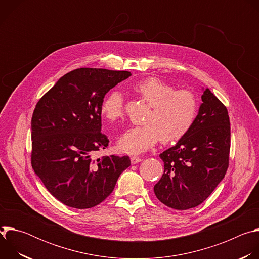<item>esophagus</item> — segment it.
I'll return each instance as SVG.
<instances>
[{
    "mask_svg": "<svg viewBox=\"0 0 259 259\" xmlns=\"http://www.w3.org/2000/svg\"><path fill=\"white\" fill-rule=\"evenodd\" d=\"M130 160H131V163H132V164H137V163H139V162L142 161L141 157H137V156H132V157L130 158Z\"/></svg>",
    "mask_w": 259,
    "mask_h": 259,
    "instance_id": "1",
    "label": "esophagus"
}]
</instances>
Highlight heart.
Masks as SVG:
<instances>
[{"label":"heart","mask_w":259,"mask_h":259,"mask_svg":"<svg viewBox=\"0 0 259 259\" xmlns=\"http://www.w3.org/2000/svg\"><path fill=\"white\" fill-rule=\"evenodd\" d=\"M134 90L152 106L143 126L126 130L118 140L119 149L128 154H140L152 147L161 138L163 142H174L186 135L194 125L199 101L189 90L176 88L158 78H146L134 85ZM100 112L112 123L124 116V98L119 90H113L103 98Z\"/></svg>","instance_id":"obj_1"}]
</instances>
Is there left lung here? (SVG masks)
Wrapping results in <instances>:
<instances>
[{"mask_svg": "<svg viewBox=\"0 0 259 259\" xmlns=\"http://www.w3.org/2000/svg\"><path fill=\"white\" fill-rule=\"evenodd\" d=\"M230 149L228 109L206 88L190 131L160 155L164 174L154 187L156 197L176 210L202 204L224 179Z\"/></svg>", "mask_w": 259, "mask_h": 259, "instance_id": "1", "label": "left lung"}]
</instances>
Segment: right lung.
<instances>
[{
	"mask_svg": "<svg viewBox=\"0 0 259 259\" xmlns=\"http://www.w3.org/2000/svg\"><path fill=\"white\" fill-rule=\"evenodd\" d=\"M130 76L126 70L73 69L35 105L31 166L48 192L68 207L87 209L100 204L131 164L128 156L92 158L109 142L101 133V102Z\"/></svg>",
	"mask_w": 259,
	"mask_h": 259,
	"instance_id": "right-lung-1",
	"label": "right lung"
}]
</instances>
